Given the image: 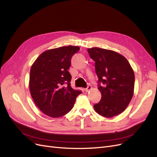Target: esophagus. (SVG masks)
Segmentation results:
<instances>
[{
    "mask_svg": "<svg viewBox=\"0 0 157 157\" xmlns=\"http://www.w3.org/2000/svg\"><path fill=\"white\" fill-rule=\"evenodd\" d=\"M91 89H92V87H91V85H89V86H87V87L86 89H85V91H86V93H87L88 91L91 90Z\"/></svg>",
    "mask_w": 157,
    "mask_h": 157,
    "instance_id": "obj_1",
    "label": "esophagus"
}]
</instances>
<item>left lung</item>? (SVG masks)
<instances>
[{"mask_svg": "<svg viewBox=\"0 0 157 157\" xmlns=\"http://www.w3.org/2000/svg\"><path fill=\"white\" fill-rule=\"evenodd\" d=\"M87 51L95 62L98 89L102 96L94 109L106 118L117 116L126 109L133 95L135 75L132 66L115 51L98 47L87 48Z\"/></svg>", "mask_w": 157, "mask_h": 157, "instance_id": "8db88e82", "label": "left lung"}]
</instances>
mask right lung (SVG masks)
<instances>
[{"label":"right lung","mask_w":157,"mask_h":157,"mask_svg":"<svg viewBox=\"0 0 157 157\" xmlns=\"http://www.w3.org/2000/svg\"><path fill=\"white\" fill-rule=\"evenodd\" d=\"M79 50V47L71 45L50 49L41 53L31 66V95L40 110L50 117L69 113L82 93L71 88L68 71L71 57Z\"/></svg>","instance_id":"add662e5"}]
</instances>
